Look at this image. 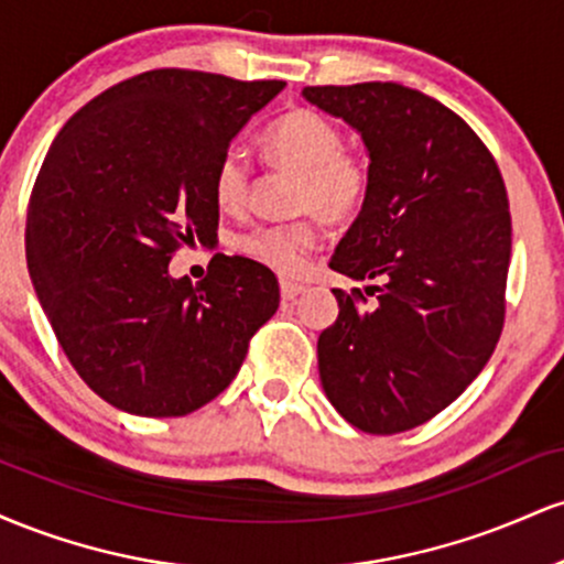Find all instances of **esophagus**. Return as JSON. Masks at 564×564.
Returning a JSON list of instances; mask_svg holds the SVG:
<instances>
[{
    "label": "esophagus",
    "mask_w": 564,
    "mask_h": 564,
    "mask_svg": "<svg viewBox=\"0 0 564 564\" xmlns=\"http://www.w3.org/2000/svg\"><path fill=\"white\" fill-rule=\"evenodd\" d=\"M302 291H304L302 283L286 281V278H283V281H281V296H283V300H294V296H300Z\"/></svg>",
    "instance_id": "obj_1"
}]
</instances>
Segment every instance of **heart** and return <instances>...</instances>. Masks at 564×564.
<instances>
[{"mask_svg": "<svg viewBox=\"0 0 564 564\" xmlns=\"http://www.w3.org/2000/svg\"><path fill=\"white\" fill-rule=\"evenodd\" d=\"M262 151L278 166L296 170L294 206L304 215L289 223H264L238 232V254L275 273H300L307 254L323 241V217L349 219L364 209L373 172L366 153L345 148V134L326 113L294 108L262 132ZM251 166L238 148L217 159L212 196L225 212L241 209L249 196Z\"/></svg>", "mask_w": 564, "mask_h": 564, "instance_id": "b5f03b06", "label": "heart"}]
</instances>
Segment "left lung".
Instances as JSON below:
<instances>
[{
    "instance_id": "1",
    "label": "left lung",
    "mask_w": 564,
    "mask_h": 564,
    "mask_svg": "<svg viewBox=\"0 0 564 564\" xmlns=\"http://www.w3.org/2000/svg\"><path fill=\"white\" fill-rule=\"evenodd\" d=\"M364 138L373 183L332 257L366 286L334 289L318 339L323 390L349 424L398 435L482 371L507 315L511 215L494 153L443 102L394 82L304 87Z\"/></svg>"
}]
</instances>
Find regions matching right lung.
I'll return each mask as SVG.
<instances>
[{"label":"right lung","mask_w":564,"mask_h":564,"mask_svg":"<svg viewBox=\"0 0 564 564\" xmlns=\"http://www.w3.org/2000/svg\"><path fill=\"white\" fill-rule=\"evenodd\" d=\"M283 87L145 70L79 108L50 145L25 260L63 352L106 403L148 419L196 411L275 315L281 291L264 264L215 254L193 286L170 262L217 236V159Z\"/></svg>","instance_id":"1"}]
</instances>
